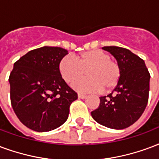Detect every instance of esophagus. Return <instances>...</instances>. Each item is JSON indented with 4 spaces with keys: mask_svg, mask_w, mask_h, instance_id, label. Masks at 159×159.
Returning a JSON list of instances; mask_svg holds the SVG:
<instances>
[{
    "mask_svg": "<svg viewBox=\"0 0 159 159\" xmlns=\"http://www.w3.org/2000/svg\"><path fill=\"white\" fill-rule=\"evenodd\" d=\"M78 98H82V99H84V98H87L88 96H87V95L82 94V93H78Z\"/></svg>",
    "mask_w": 159,
    "mask_h": 159,
    "instance_id": "1",
    "label": "esophagus"
}]
</instances>
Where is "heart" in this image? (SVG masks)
Instances as JSON below:
<instances>
[{
    "label": "heart",
    "mask_w": 159,
    "mask_h": 159,
    "mask_svg": "<svg viewBox=\"0 0 159 159\" xmlns=\"http://www.w3.org/2000/svg\"><path fill=\"white\" fill-rule=\"evenodd\" d=\"M60 73L67 83H72L87 71L89 78L77 80L72 84L75 90L83 93H97L114 89L120 79V69L109 54L100 50L82 53L75 59L66 56L59 65Z\"/></svg>",
    "instance_id": "b5f03b06"
}]
</instances>
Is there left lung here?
<instances>
[{
    "label": "left lung",
    "mask_w": 159,
    "mask_h": 159,
    "mask_svg": "<svg viewBox=\"0 0 159 159\" xmlns=\"http://www.w3.org/2000/svg\"><path fill=\"white\" fill-rule=\"evenodd\" d=\"M116 59L120 76L116 89L100 97V103L91 112L98 124L111 129L129 127L141 117L148 101L150 74L144 61L130 50L118 46H104Z\"/></svg>",
    "instance_id": "left-lung-1"
}]
</instances>
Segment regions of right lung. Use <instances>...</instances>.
Listing matches in <instances>:
<instances>
[{"label": "right lung", "mask_w": 159, "mask_h": 159, "mask_svg": "<svg viewBox=\"0 0 159 159\" xmlns=\"http://www.w3.org/2000/svg\"><path fill=\"white\" fill-rule=\"evenodd\" d=\"M67 54L61 47L43 46L14 63L9 76L11 103L20 121L31 130L50 131L67 120L70 103L77 98L59 70Z\"/></svg>", "instance_id": "add662e5"}]
</instances>
